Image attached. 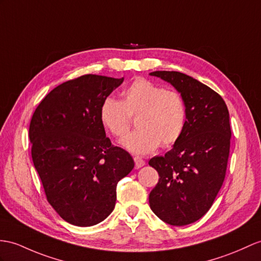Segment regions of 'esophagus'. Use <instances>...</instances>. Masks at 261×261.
Segmentation results:
<instances>
[{
  "label": "esophagus",
  "instance_id": "34e87169",
  "mask_svg": "<svg viewBox=\"0 0 261 261\" xmlns=\"http://www.w3.org/2000/svg\"><path fill=\"white\" fill-rule=\"evenodd\" d=\"M134 162H135V168H136V169L143 167L144 165H145V161L142 160V158L139 157V156H135V157H134Z\"/></svg>",
  "mask_w": 261,
  "mask_h": 261
}]
</instances>
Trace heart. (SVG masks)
I'll list each match as a JSON object with an SVG mask.
<instances>
[{
    "instance_id": "1",
    "label": "heart",
    "mask_w": 261,
    "mask_h": 261,
    "mask_svg": "<svg viewBox=\"0 0 261 261\" xmlns=\"http://www.w3.org/2000/svg\"><path fill=\"white\" fill-rule=\"evenodd\" d=\"M132 117L137 118L138 129L123 145L133 152L147 154L160 144L170 147L179 141L186 128L187 109L179 92L137 79L125 88L122 100L107 97L99 107L101 125L118 139L128 134Z\"/></svg>"
}]
</instances>
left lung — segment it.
Masks as SVG:
<instances>
[{
	"label": "left lung",
	"instance_id": "1",
	"mask_svg": "<svg viewBox=\"0 0 261 261\" xmlns=\"http://www.w3.org/2000/svg\"><path fill=\"white\" fill-rule=\"evenodd\" d=\"M170 83L187 109L186 128L165 156L148 162L160 179L149 194V206L158 218L173 226L200 219L225 180L231 129L225 100L211 87L180 72L149 73Z\"/></svg>",
	"mask_w": 261,
	"mask_h": 261
}]
</instances>
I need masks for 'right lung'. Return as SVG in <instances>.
I'll return each mask as SVG.
<instances>
[{"label": "right lung", "mask_w": 261, "mask_h": 261, "mask_svg": "<svg viewBox=\"0 0 261 261\" xmlns=\"http://www.w3.org/2000/svg\"><path fill=\"white\" fill-rule=\"evenodd\" d=\"M124 81L86 74L56 86L32 116L31 154L46 199L69 224L88 227L109 216L117 182L134 168L99 120L101 101Z\"/></svg>", "instance_id": "add662e5"}]
</instances>
